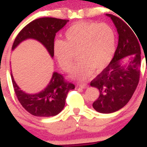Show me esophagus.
I'll list each match as a JSON object with an SVG mask.
<instances>
[{
	"label": "esophagus",
	"mask_w": 147,
	"mask_h": 147,
	"mask_svg": "<svg viewBox=\"0 0 147 147\" xmlns=\"http://www.w3.org/2000/svg\"><path fill=\"white\" fill-rule=\"evenodd\" d=\"M79 86H80V87H81V88H84V89H85V88H87L88 87V85L86 84H80V85H79Z\"/></svg>",
	"instance_id": "34e87169"
}]
</instances>
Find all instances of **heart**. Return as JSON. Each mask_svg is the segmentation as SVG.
<instances>
[{
	"mask_svg": "<svg viewBox=\"0 0 147 147\" xmlns=\"http://www.w3.org/2000/svg\"><path fill=\"white\" fill-rule=\"evenodd\" d=\"M64 36L65 41L55 42V55L60 66L69 71L75 63V54H78L80 61L73 70V75L80 79L89 77L93 69L105 68L114 55L115 32L106 24L76 23L66 30Z\"/></svg>",
	"mask_w": 147,
	"mask_h": 147,
	"instance_id": "1",
	"label": "heart"
}]
</instances>
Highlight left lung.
<instances>
[{
	"label": "left lung",
	"instance_id": "1",
	"mask_svg": "<svg viewBox=\"0 0 147 147\" xmlns=\"http://www.w3.org/2000/svg\"><path fill=\"white\" fill-rule=\"evenodd\" d=\"M106 15L111 18L117 29L118 44L109 64L90 85L100 92L92 104L93 108L97 112L108 114L123 108L137 88L141 72V47L132 28L118 17L111 14ZM127 56L130 58L129 63L123 66L120 60Z\"/></svg>",
	"mask_w": 147,
	"mask_h": 147
}]
</instances>
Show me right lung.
I'll list each match as a JSON object with an SVG mask.
<instances>
[{"label": "right lung", "mask_w": 147, "mask_h": 147, "mask_svg": "<svg viewBox=\"0 0 147 147\" xmlns=\"http://www.w3.org/2000/svg\"><path fill=\"white\" fill-rule=\"evenodd\" d=\"M55 18H41L27 24L18 33L12 45V49L24 40L32 38L38 40L46 47L51 57L54 56V40L56 33L68 22ZM14 90L20 104L32 115L51 117L63 110L69 90L75 89L72 83L68 82L63 76L54 72L48 86L37 94H27L23 92L15 83L11 74Z\"/></svg>", "instance_id": "right-lung-1"}]
</instances>
